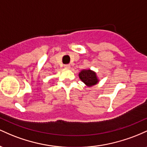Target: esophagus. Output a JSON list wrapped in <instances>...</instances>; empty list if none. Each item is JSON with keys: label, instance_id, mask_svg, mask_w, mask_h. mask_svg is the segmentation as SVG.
I'll return each instance as SVG.
<instances>
[{"label": "esophagus", "instance_id": "esophagus-1", "mask_svg": "<svg viewBox=\"0 0 147 147\" xmlns=\"http://www.w3.org/2000/svg\"><path fill=\"white\" fill-rule=\"evenodd\" d=\"M64 68L69 69L70 68V64H65V65H64Z\"/></svg>", "mask_w": 147, "mask_h": 147}]
</instances>
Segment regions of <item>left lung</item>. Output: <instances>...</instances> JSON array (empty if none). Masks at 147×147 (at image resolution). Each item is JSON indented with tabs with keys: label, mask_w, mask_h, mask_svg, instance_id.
Segmentation results:
<instances>
[{
	"label": "left lung",
	"mask_w": 147,
	"mask_h": 147,
	"mask_svg": "<svg viewBox=\"0 0 147 147\" xmlns=\"http://www.w3.org/2000/svg\"><path fill=\"white\" fill-rule=\"evenodd\" d=\"M79 79L84 82L87 86L90 87L95 85L99 82L96 72L90 70H82L79 74Z\"/></svg>",
	"instance_id": "obj_1"
}]
</instances>
